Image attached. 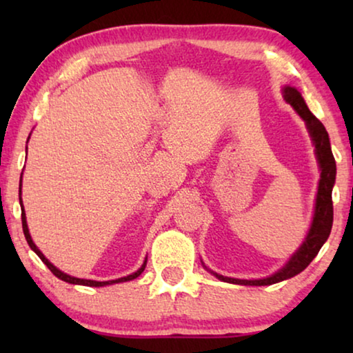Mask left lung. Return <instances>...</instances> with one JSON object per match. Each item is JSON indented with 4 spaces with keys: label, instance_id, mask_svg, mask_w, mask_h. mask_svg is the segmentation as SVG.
<instances>
[{
    "label": "left lung",
    "instance_id": "8db88e82",
    "mask_svg": "<svg viewBox=\"0 0 353 353\" xmlns=\"http://www.w3.org/2000/svg\"><path fill=\"white\" fill-rule=\"evenodd\" d=\"M283 96L288 104H291L294 110L305 120L307 130L310 133V138L315 146V154L318 165H320V183H318V192H316V202H315V214H313V220L308 230L307 238L303 241L301 248L296 254L289 259V262L284 265L281 270L273 273L272 276L263 279H236L221 276V274H215L220 281L233 283V284H244V286H270V284L284 281L296 276L301 272H303L316 254L320 252L321 245L326 243L330 238L331 228H332V186L336 181V161L331 151V143L327 132L320 120L310 112L307 108L305 101H303L302 94L294 88V86H284Z\"/></svg>",
    "mask_w": 353,
    "mask_h": 353
}]
</instances>
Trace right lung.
<instances>
[{"instance_id": "add662e5", "label": "right lung", "mask_w": 353, "mask_h": 353, "mask_svg": "<svg viewBox=\"0 0 353 353\" xmlns=\"http://www.w3.org/2000/svg\"><path fill=\"white\" fill-rule=\"evenodd\" d=\"M21 186H22V176H21ZM21 209H22V230H23V234H26V239H27V243H28V245H30V249L33 250V252H35L38 257L41 259V262L46 265L48 268L51 270V273L54 274V276H57L59 279H62V281H65V283H70V284H80V286H90V288H101V286H109V284H115V283H125V281H132V279H134V278H138L139 274H141L143 272H144V268H146V262H148V259L144 260L143 262V265H141V268L139 270H137V272L134 273H132V274H128V276H123V278H119V279H112V281H93V279H81V278H75V276H70V274H67V273H64V272H61L59 268H56L54 265H52L50 260H48L45 255H43V252L40 249L37 248L35 245V243H33L32 241V236H30V233H28V226H27V219H26V212H23V205H22V199H21Z\"/></svg>"}]
</instances>
